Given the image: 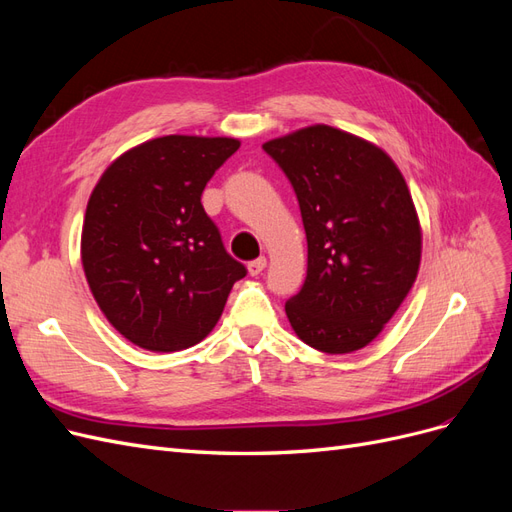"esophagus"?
<instances>
[{
	"label": "esophagus",
	"mask_w": 512,
	"mask_h": 512,
	"mask_svg": "<svg viewBox=\"0 0 512 512\" xmlns=\"http://www.w3.org/2000/svg\"><path fill=\"white\" fill-rule=\"evenodd\" d=\"M265 267H267V258L265 256H260V258L252 260V262H247V271H250V275H260L262 271H265Z\"/></svg>",
	"instance_id": "esophagus-1"
}]
</instances>
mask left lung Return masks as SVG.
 Returning a JSON list of instances; mask_svg holds the SVG:
<instances>
[{"label": "left lung", "instance_id": "8db88e82", "mask_svg": "<svg viewBox=\"0 0 512 512\" xmlns=\"http://www.w3.org/2000/svg\"><path fill=\"white\" fill-rule=\"evenodd\" d=\"M288 177L307 237V277L286 316L307 346L365 348L404 303L421 265V224L386 153L331 126L262 145Z\"/></svg>", "mask_w": 512, "mask_h": 512}]
</instances>
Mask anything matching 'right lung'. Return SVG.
Returning a JSON list of instances; mask_svg holds the SVG:
<instances>
[{"label": "right lung", "instance_id": "right-lung-1", "mask_svg": "<svg viewBox=\"0 0 512 512\" xmlns=\"http://www.w3.org/2000/svg\"><path fill=\"white\" fill-rule=\"evenodd\" d=\"M237 138L170 134L119 156L89 196L81 260L96 303L132 344L177 352L205 339L247 269L200 196Z\"/></svg>", "mask_w": 512, "mask_h": 512}]
</instances>
